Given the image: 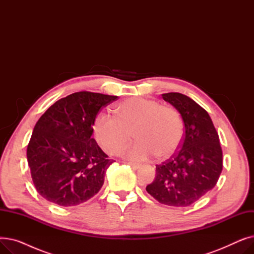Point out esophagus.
Instances as JSON below:
<instances>
[{
    "mask_svg": "<svg viewBox=\"0 0 254 254\" xmlns=\"http://www.w3.org/2000/svg\"><path fill=\"white\" fill-rule=\"evenodd\" d=\"M128 165H129L131 168H134V169H139V168L141 167L140 164H136V163H128Z\"/></svg>",
    "mask_w": 254,
    "mask_h": 254,
    "instance_id": "obj_1",
    "label": "esophagus"
}]
</instances>
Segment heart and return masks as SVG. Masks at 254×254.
<instances>
[{"instance_id":"obj_1","label":"heart","mask_w":254,"mask_h":254,"mask_svg":"<svg viewBox=\"0 0 254 254\" xmlns=\"http://www.w3.org/2000/svg\"><path fill=\"white\" fill-rule=\"evenodd\" d=\"M115 117L100 112L92 124V131L101 147L117 154L131 139L137 141L123 151L130 161H145L155 154L167 158L180 147L183 124L179 113L155 100L129 98L118 103Z\"/></svg>"}]
</instances>
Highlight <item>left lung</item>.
Returning <instances> with one entry per match:
<instances>
[{
	"label": "left lung",
	"mask_w": 254,
	"mask_h": 254,
	"mask_svg": "<svg viewBox=\"0 0 254 254\" xmlns=\"http://www.w3.org/2000/svg\"><path fill=\"white\" fill-rule=\"evenodd\" d=\"M163 99L180 113L184 138L180 150L156 166L146 190L161 204L188 207L217 183L222 171L219 137L208 112L192 99L179 92L164 93Z\"/></svg>",
	"instance_id": "1"
}]
</instances>
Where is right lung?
Instances as JSON below:
<instances>
[{
  "label": "right lung",
  "mask_w": 254,
  "mask_h": 254,
  "mask_svg": "<svg viewBox=\"0 0 254 254\" xmlns=\"http://www.w3.org/2000/svg\"><path fill=\"white\" fill-rule=\"evenodd\" d=\"M116 96L79 91L56 102L39 118L26 157L35 188L47 201L76 206L97 194L113 161L91 138L102 107Z\"/></svg>",
  "instance_id": "add662e5"
}]
</instances>
